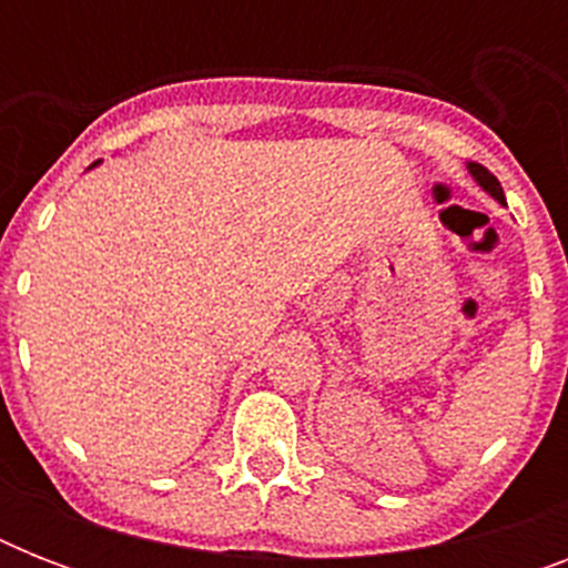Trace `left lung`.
Listing matches in <instances>:
<instances>
[{"label":"left lung","mask_w":568,"mask_h":568,"mask_svg":"<svg viewBox=\"0 0 568 568\" xmlns=\"http://www.w3.org/2000/svg\"><path fill=\"white\" fill-rule=\"evenodd\" d=\"M466 168H468V173H471V176H475V182H477V185H480V189L486 191V194H489V196H495V200H498V203H501V205H507V200H504V189H501V182L495 180L493 173L486 171L484 164H477V162H468Z\"/></svg>","instance_id":"obj_1"}]
</instances>
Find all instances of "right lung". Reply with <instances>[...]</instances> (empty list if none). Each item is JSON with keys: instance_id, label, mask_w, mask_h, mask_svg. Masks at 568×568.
I'll return each instance as SVG.
<instances>
[{"instance_id": "obj_1", "label": "right lung", "mask_w": 568, "mask_h": 568, "mask_svg": "<svg viewBox=\"0 0 568 568\" xmlns=\"http://www.w3.org/2000/svg\"><path fill=\"white\" fill-rule=\"evenodd\" d=\"M97 164H100V162H93V164H91V168H97Z\"/></svg>"}]
</instances>
